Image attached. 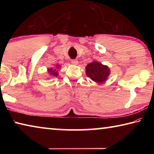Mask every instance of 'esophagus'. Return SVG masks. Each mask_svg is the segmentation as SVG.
<instances>
[{"instance_id":"esophagus-1","label":"esophagus","mask_w":154,"mask_h":154,"mask_svg":"<svg viewBox=\"0 0 154 154\" xmlns=\"http://www.w3.org/2000/svg\"><path fill=\"white\" fill-rule=\"evenodd\" d=\"M71 63L73 64H78V60L76 59H72L71 60Z\"/></svg>"}]
</instances>
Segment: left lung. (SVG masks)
Returning <instances> with one entry per match:
<instances>
[{
	"label": "left lung",
	"instance_id": "8db88e82",
	"mask_svg": "<svg viewBox=\"0 0 154 154\" xmlns=\"http://www.w3.org/2000/svg\"><path fill=\"white\" fill-rule=\"evenodd\" d=\"M86 75L91 79L97 83H103L109 75V68L100 62H93L85 67Z\"/></svg>",
	"mask_w": 154,
	"mask_h": 154
}]
</instances>
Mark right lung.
<instances>
[{"label": "right lung", "mask_w": 154, "mask_h": 154, "mask_svg": "<svg viewBox=\"0 0 154 154\" xmlns=\"http://www.w3.org/2000/svg\"><path fill=\"white\" fill-rule=\"evenodd\" d=\"M59 69V65H57V69ZM48 72L52 76H58V72L56 71V69H48Z\"/></svg>", "instance_id": "obj_1"}]
</instances>
